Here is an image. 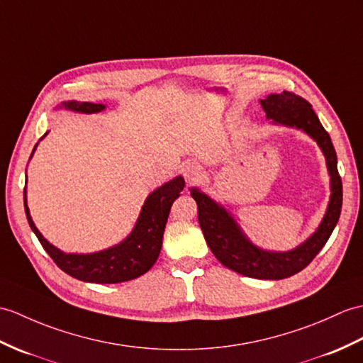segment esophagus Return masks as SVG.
<instances>
[{
	"instance_id": "obj_1",
	"label": "esophagus",
	"mask_w": 363,
	"mask_h": 363,
	"mask_svg": "<svg viewBox=\"0 0 363 363\" xmlns=\"http://www.w3.org/2000/svg\"><path fill=\"white\" fill-rule=\"evenodd\" d=\"M181 172L184 174L185 181L191 184V182H196L202 176V167L198 165L196 162H185L182 164Z\"/></svg>"
}]
</instances>
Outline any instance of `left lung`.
Returning <instances> with one entry per match:
<instances>
[{"instance_id":"8db88e82","label":"left lung","mask_w":363,"mask_h":363,"mask_svg":"<svg viewBox=\"0 0 363 363\" xmlns=\"http://www.w3.org/2000/svg\"><path fill=\"white\" fill-rule=\"evenodd\" d=\"M259 104L267 121L305 131L323 151L328 173L331 176V198L317 230L305 242L288 252L259 249L244 235L233 216L221 204L199 189H190V191L198 204V220L207 246L221 264L233 272L258 280H281L303 271L330 240L340 218L342 179L337 170V155L330 134L320 123L308 100L283 91L281 94L267 96L259 100Z\"/></svg>"}]
</instances>
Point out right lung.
<instances>
[{
  "label": "right lung",
  "instance_id": "add662e5",
  "mask_svg": "<svg viewBox=\"0 0 363 363\" xmlns=\"http://www.w3.org/2000/svg\"><path fill=\"white\" fill-rule=\"evenodd\" d=\"M62 106L71 109V111L85 114L100 113L105 109V105L102 104L75 102V100L63 102ZM37 145L33 147V151H35ZM184 185V178L178 176V178L165 182L153 193H150L145 204L142 206L138 223L128 237L116 246L94 252V254H65L60 249L52 246L32 221L26 201V189H24V210H26L28 223L32 232L37 235L41 246L63 272L88 283H122L134 280V278L148 272L156 263L159 254H161L168 213H170L174 199L179 198Z\"/></svg>",
  "mask_w": 363,
  "mask_h": 363
}]
</instances>
